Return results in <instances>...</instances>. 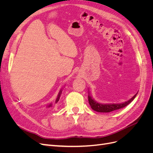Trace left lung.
<instances>
[{"mask_svg": "<svg viewBox=\"0 0 153 153\" xmlns=\"http://www.w3.org/2000/svg\"><path fill=\"white\" fill-rule=\"evenodd\" d=\"M137 95V93L134 95L130 100H129L128 101H125V102L121 103H108V104L100 103L96 101L93 98H92V96L89 94L88 95V100H89V105H91V107L94 111H96V112H112V111L117 110L125 107V106L130 103L131 101L135 99Z\"/></svg>", "mask_w": 153, "mask_h": 153, "instance_id": "8db88e82", "label": "left lung"}]
</instances>
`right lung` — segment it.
Returning a JSON list of instances; mask_svg holds the SVG:
<instances>
[{
    "mask_svg": "<svg viewBox=\"0 0 153 153\" xmlns=\"http://www.w3.org/2000/svg\"><path fill=\"white\" fill-rule=\"evenodd\" d=\"M61 93H62V90L60 91H59V92L58 96H57V98L56 100H55V103H57L58 102V101H59V99H60V97H61ZM52 103H50V104H48V105H47V108H50L52 107Z\"/></svg>",
    "mask_w": 153,
    "mask_h": 153,
    "instance_id": "right-lung-1",
    "label": "right lung"
}]
</instances>
